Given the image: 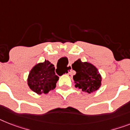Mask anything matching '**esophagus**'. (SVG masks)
Masks as SVG:
<instances>
[{
	"label": "esophagus",
	"mask_w": 130,
	"mask_h": 130,
	"mask_svg": "<svg viewBox=\"0 0 130 130\" xmlns=\"http://www.w3.org/2000/svg\"><path fill=\"white\" fill-rule=\"evenodd\" d=\"M72 67L70 65L68 66L67 68H66V71L68 72V76H70V77L72 76Z\"/></svg>",
	"instance_id": "obj_1"
}]
</instances>
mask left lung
<instances>
[{
  "mask_svg": "<svg viewBox=\"0 0 130 130\" xmlns=\"http://www.w3.org/2000/svg\"><path fill=\"white\" fill-rule=\"evenodd\" d=\"M72 68L76 72L73 76L76 88L88 94L97 91L100 88L102 78L94 65L78 59L73 63Z\"/></svg>",
  "mask_w": 130,
  "mask_h": 130,
  "instance_id": "8db88e82",
  "label": "left lung"
}]
</instances>
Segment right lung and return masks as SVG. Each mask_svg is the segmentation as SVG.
I'll return each mask as SVG.
<instances>
[{
    "label": "right lung",
    "instance_id": "1",
    "mask_svg": "<svg viewBox=\"0 0 130 130\" xmlns=\"http://www.w3.org/2000/svg\"><path fill=\"white\" fill-rule=\"evenodd\" d=\"M58 79L54 64L45 60L44 62L33 66L29 72L27 84L31 90L36 94H46L55 88Z\"/></svg>",
    "mask_w": 130,
    "mask_h": 130
}]
</instances>
